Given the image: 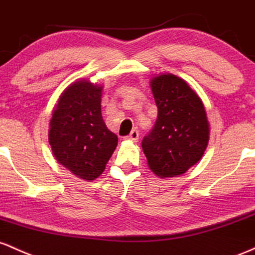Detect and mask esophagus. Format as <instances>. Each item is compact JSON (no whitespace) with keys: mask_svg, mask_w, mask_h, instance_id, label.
<instances>
[{"mask_svg":"<svg viewBox=\"0 0 255 255\" xmlns=\"http://www.w3.org/2000/svg\"><path fill=\"white\" fill-rule=\"evenodd\" d=\"M124 139H128V141H132V142H137V141H138V131L132 130L130 132V135L125 137Z\"/></svg>","mask_w":255,"mask_h":255,"instance_id":"obj_1","label":"esophagus"}]
</instances>
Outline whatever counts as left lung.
Listing matches in <instances>:
<instances>
[{
    "instance_id": "8db88e82",
    "label": "left lung",
    "mask_w": 255,
    "mask_h": 255,
    "mask_svg": "<svg viewBox=\"0 0 255 255\" xmlns=\"http://www.w3.org/2000/svg\"><path fill=\"white\" fill-rule=\"evenodd\" d=\"M158 107L153 130L142 141L151 172L160 178L178 177L204 156L210 141V123L199 95L172 73L150 78Z\"/></svg>"
}]
</instances>
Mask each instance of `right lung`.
I'll return each mask as SVG.
<instances>
[{
    "mask_svg": "<svg viewBox=\"0 0 255 255\" xmlns=\"http://www.w3.org/2000/svg\"><path fill=\"white\" fill-rule=\"evenodd\" d=\"M104 85L77 79L65 88L51 112L48 141L60 165L83 181H95L118 144L101 113Z\"/></svg>",
    "mask_w": 255,
    "mask_h": 255,
    "instance_id": "1",
    "label": "right lung"
}]
</instances>
